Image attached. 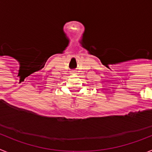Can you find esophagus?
Instances as JSON below:
<instances>
[{
    "label": "esophagus",
    "instance_id": "1",
    "mask_svg": "<svg viewBox=\"0 0 152 152\" xmlns=\"http://www.w3.org/2000/svg\"><path fill=\"white\" fill-rule=\"evenodd\" d=\"M70 73H71V75H75V74H76V72H75V71H71Z\"/></svg>",
    "mask_w": 152,
    "mask_h": 152
}]
</instances>
